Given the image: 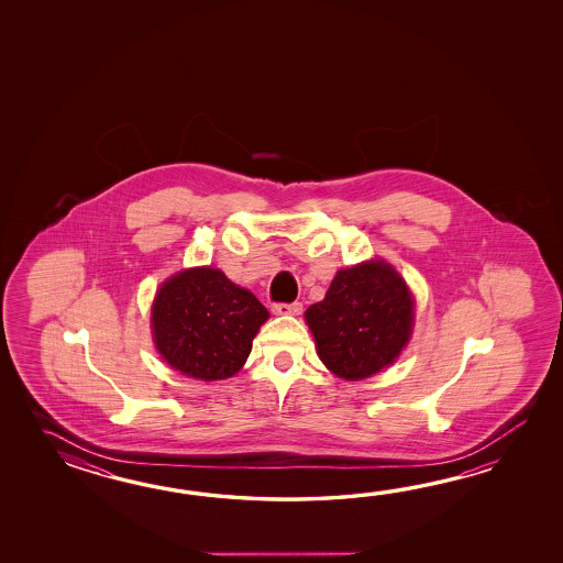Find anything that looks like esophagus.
I'll return each mask as SVG.
<instances>
[{
  "instance_id": "34e87169",
  "label": "esophagus",
  "mask_w": 563,
  "mask_h": 563,
  "mask_svg": "<svg viewBox=\"0 0 563 563\" xmlns=\"http://www.w3.org/2000/svg\"><path fill=\"white\" fill-rule=\"evenodd\" d=\"M272 311L277 316H298L301 313V303L294 301V303H274Z\"/></svg>"
}]
</instances>
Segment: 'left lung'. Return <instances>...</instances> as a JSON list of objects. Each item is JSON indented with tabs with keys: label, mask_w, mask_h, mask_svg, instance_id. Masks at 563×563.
<instances>
[{
	"label": "left lung",
	"mask_w": 563,
	"mask_h": 563,
	"mask_svg": "<svg viewBox=\"0 0 563 563\" xmlns=\"http://www.w3.org/2000/svg\"><path fill=\"white\" fill-rule=\"evenodd\" d=\"M306 322L325 368L344 380H364L407 346L415 301L393 265L372 260L340 269L325 298L306 310Z\"/></svg>",
	"instance_id": "1"
}]
</instances>
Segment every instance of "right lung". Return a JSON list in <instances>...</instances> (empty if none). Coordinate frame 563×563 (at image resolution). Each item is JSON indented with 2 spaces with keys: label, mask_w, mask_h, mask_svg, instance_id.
<instances>
[{
  "label": "right lung",
  "mask_w": 563,
  "mask_h": 563,
  "mask_svg": "<svg viewBox=\"0 0 563 563\" xmlns=\"http://www.w3.org/2000/svg\"><path fill=\"white\" fill-rule=\"evenodd\" d=\"M267 318L264 303L221 269L191 267L158 287L151 328L168 366L211 383L241 371Z\"/></svg>",
  "instance_id": "right-lung-1"
}]
</instances>
